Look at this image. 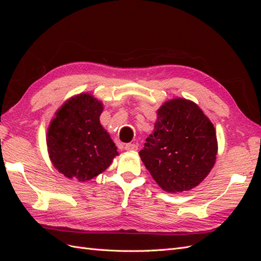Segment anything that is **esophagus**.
<instances>
[{"instance_id": "esophagus-1", "label": "esophagus", "mask_w": 261, "mask_h": 261, "mask_svg": "<svg viewBox=\"0 0 261 261\" xmlns=\"http://www.w3.org/2000/svg\"><path fill=\"white\" fill-rule=\"evenodd\" d=\"M124 148L126 151H136V150L138 149V146L135 144H127V145H125Z\"/></svg>"}]
</instances>
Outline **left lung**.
<instances>
[{
    "label": "left lung",
    "instance_id": "left-lung-1",
    "mask_svg": "<svg viewBox=\"0 0 261 261\" xmlns=\"http://www.w3.org/2000/svg\"><path fill=\"white\" fill-rule=\"evenodd\" d=\"M215 126L195 102L175 98L158 109L154 130L139 151L141 161L163 191H191L216 163Z\"/></svg>",
    "mask_w": 261,
    "mask_h": 261
}]
</instances>
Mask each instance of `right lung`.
I'll return each instance as SVG.
<instances>
[{"instance_id": "right-lung-1", "label": "right lung", "mask_w": 261, "mask_h": 261, "mask_svg": "<svg viewBox=\"0 0 261 261\" xmlns=\"http://www.w3.org/2000/svg\"><path fill=\"white\" fill-rule=\"evenodd\" d=\"M103 103L83 92L61 106L50 122L46 147L53 167L69 179L88 181L105 172L118 155L100 123Z\"/></svg>"}]
</instances>
